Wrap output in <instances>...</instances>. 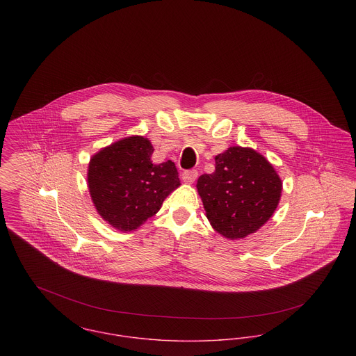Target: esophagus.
Instances as JSON below:
<instances>
[{"mask_svg": "<svg viewBox=\"0 0 356 356\" xmlns=\"http://www.w3.org/2000/svg\"><path fill=\"white\" fill-rule=\"evenodd\" d=\"M197 171L196 170H188L182 172V179L185 184H193L197 179Z\"/></svg>", "mask_w": 356, "mask_h": 356, "instance_id": "1", "label": "esophagus"}]
</instances>
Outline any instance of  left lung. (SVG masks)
I'll use <instances>...</instances> for the list:
<instances>
[{"label": "left lung", "mask_w": 356, "mask_h": 356, "mask_svg": "<svg viewBox=\"0 0 356 356\" xmlns=\"http://www.w3.org/2000/svg\"><path fill=\"white\" fill-rule=\"evenodd\" d=\"M196 186L211 226L230 240L259 230L274 213L282 191L268 160L241 147L215 156V171L203 174Z\"/></svg>", "instance_id": "obj_1"}]
</instances>
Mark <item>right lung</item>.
Instances as JSON below:
<instances>
[{"label":"right lung","instance_id":"add662e5","mask_svg":"<svg viewBox=\"0 0 356 356\" xmlns=\"http://www.w3.org/2000/svg\"><path fill=\"white\" fill-rule=\"evenodd\" d=\"M148 138L131 136L92 156L89 192L102 219L120 232L140 227L179 185L171 160L153 164Z\"/></svg>","mask_w":356,"mask_h":356}]
</instances>
